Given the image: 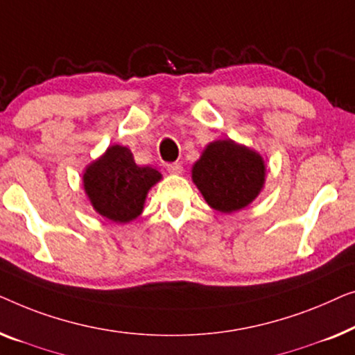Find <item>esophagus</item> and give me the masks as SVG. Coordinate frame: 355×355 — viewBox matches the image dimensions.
<instances>
[{
  "instance_id": "esophagus-1",
  "label": "esophagus",
  "mask_w": 355,
  "mask_h": 355,
  "mask_svg": "<svg viewBox=\"0 0 355 355\" xmlns=\"http://www.w3.org/2000/svg\"><path fill=\"white\" fill-rule=\"evenodd\" d=\"M167 171H168V173H175V175H180V173L183 172V166L180 162H171V164H167Z\"/></svg>"
}]
</instances>
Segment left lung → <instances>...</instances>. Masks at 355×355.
Returning a JSON list of instances; mask_svg holds the SVG:
<instances>
[{
    "label": "left lung",
    "instance_id": "1",
    "mask_svg": "<svg viewBox=\"0 0 355 355\" xmlns=\"http://www.w3.org/2000/svg\"><path fill=\"white\" fill-rule=\"evenodd\" d=\"M263 175L262 157L230 139L209 144L193 166V182L209 206L227 214L239 211L256 199Z\"/></svg>",
    "mask_w": 355,
    "mask_h": 355
}]
</instances>
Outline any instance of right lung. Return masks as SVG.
<instances>
[{"label": "right lung", "mask_w": 355, "mask_h": 355, "mask_svg": "<svg viewBox=\"0 0 355 355\" xmlns=\"http://www.w3.org/2000/svg\"><path fill=\"white\" fill-rule=\"evenodd\" d=\"M161 180L154 167H139L128 148L111 146L83 175L93 207L112 222L127 223L143 211L149 188Z\"/></svg>", "instance_id": "obj_1"}]
</instances>
